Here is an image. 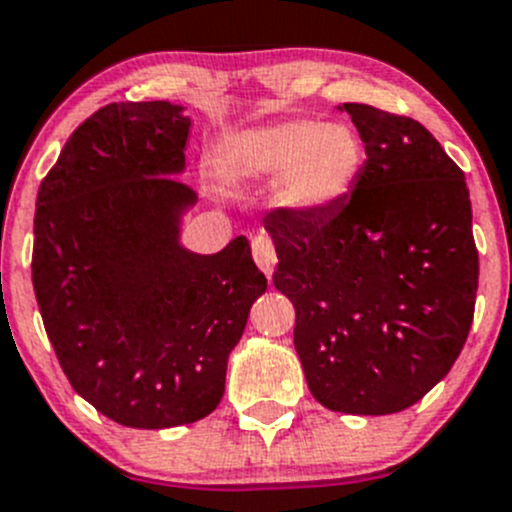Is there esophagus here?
Instances as JSON below:
<instances>
[{
	"instance_id": "esophagus-1",
	"label": "esophagus",
	"mask_w": 512,
	"mask_h": 512,
	"mask_svg": "<svg viewBox=\"0 0 512 512\" xmlns=\"http://www.w3.org/2000/svg\"><path fill=\"white\" fill-rule=\"evenodd\" d=\"M252 257H255L257 267L270 277L277 265V255H275V245H272V240H267V237L262 235L255 237V240H252Z\"/></svg>"
}]
</instances>
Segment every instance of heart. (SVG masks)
<instances>
[{"instance_id":"obj_1","label":"heart","mask_w":512,"mask_h":512,"mask_svg":"<svg viewBox=\"0 0 512 512\" xmlns=\"http://www.w3.org/2000/svg\"><path fill=\"white\" fill-rule=\"evenodd\" d=\"M365 147L345 122L285 119L222 137L212 155L217 175L237 187L275 182V205L317 215L340 205L360 177Z\"/></svg>"}]
</instances>
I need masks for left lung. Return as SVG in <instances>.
<instances>
[{
	"label": "left lung",
	"instance_id": "8db88e82",
	"mask_svg": "<svg viewBox=\"0 0 512 512\" xmlns=\"http://www.w3.org/2000/svg\"><path fill=\"white\" fill-rule=\"evenodd\" d=\"M365 145L350 195L317 215L272 212L277 290L295 305V350L312 398L347 415L418 403L458 360L475 310L470 192L410 117L347 102Z\"/></svg>",
	"mask_w": 512,
	"mask_h": 512
}]
</instances>
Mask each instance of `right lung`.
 <instances>
[{
    "instance_id": "right-lung-1",
    "label": "right lung",
    "mask_w": 512,
    "mask_h": 512,
    "mask_svg": "<svg viewBox=\"0 0 512 512\" xmlns=\"http://www.w3.org/2000/svg\"><path fill=\"white\" fill-rule=\"evenodd\" d=\"M190 127L182 104H107L74 130L37 192L44 330L77 395L127 428L207 418L267 290L245 235L215 255L182 245L197 202L177 180Z\"/></svg>"
}]
</instances>
